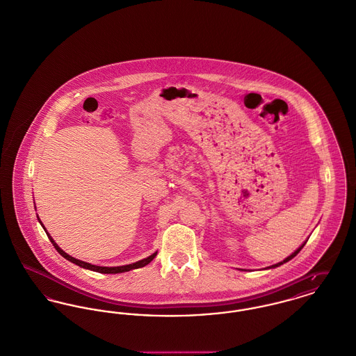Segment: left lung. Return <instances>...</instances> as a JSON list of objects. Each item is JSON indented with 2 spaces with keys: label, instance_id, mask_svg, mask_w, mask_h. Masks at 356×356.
I'll return each instance as SVG.
<instances>
[{
  "label": "left lung",
  "instance_id": "left-lung-1",
  "mask_svg": "<svg viewBox=\"0 0 356 356\" xmlns=\"http://www.w3.org/2000/svg\"><path fill=\"white\" fill-rule=\"evenodd\" d=\"M305 243H307V242H304V243H302V245H301V246H300V248H298V249H297V250L294 251V252H293V254H291V255H289V257H288V258H285V259H284V261H282V262H278V264H275V265H273V266H269V268H266V269H270V268H277V266H280V265H284V264H285V262H288V261H291V259H292V258H294V257H296V255H297V254H298V252H300V250H301V249H302V248H304V246H305Z\"/></svg>",
  "mask_w": 356,
  "mask_h": 356
}]
</instances>
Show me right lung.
Masks as SVG:
<instances>
[{"label": "right lung", "instance_id": "add662e5", "mask_svg": "<svg viewBox=\"0 0 356 356\" xmlns=\"http://www.w3.org/2000/svg\"><path fill=\"white\" fill-rule=\"evenodd\" d=\"M39 222H40V219H39ZM40 225L42 226V222H40ZM42 229H44V226H42ZM45 230V229H44ZM47 232V231H45ZM47 235H48V238H49V241H51V243L55 246V249L58 250V252L60 254V255H63L65 259H68L70 262H72V264H75V265H78V266H81V268H84V269H88V270H92V272L97 273H105V274H117V273H124L129 272V270H131V269H138V268H144V266H147V264H150L152 261H153V258L157 255V252H153L152 255H149L147 258H144V259H141V261H138V262H134V264H130V265H125V266H114V268H106V266H95V265H91V264H88V262H83V261H79V259H76V258H74V257H71V255H68L67 252H64L58 245H56V242L52 239V236L47 232Z\"/></svg>", "mask_w": 356, "mask_h": 356}]
</instances>
